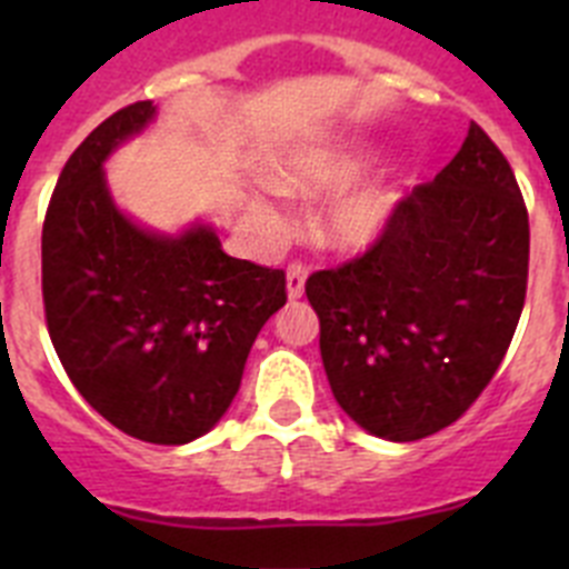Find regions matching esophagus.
<instances>
[{"label": "esophagus", "mask_w": 569, "mask_h": 569, "mask_svg": "<svg viewBox=\"0 0 569 569\" xmlns=\"http://www.w3.org/2000/svg\"><path fill=\"white\" fill-rule=\"evenodd\" d=\"M305 279H308V264H301V261H290L288 264V296L290 299H301V293H305Z\"/></svg>", "instance_id": "1"}]
</instances>
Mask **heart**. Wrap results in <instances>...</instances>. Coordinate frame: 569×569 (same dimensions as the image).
<instances>
[{"label": "heart", "instance_id": "1", "mask_svg": "<svg viewBox=\"0 0 569 569\" xmlns=\"http://www.w3.org/2000/svg\"><path fill=\"white\" fill-rule=\"evenodd\" d=\"M361 168H365V150L359 144L330 139V142L305 144V148L281 156L276 168L270 170V184L276 190H288V193H319V190L345 184ZM396 202H399V190L385 179L353 184V188L341 190L328 204L321 216V228L339 248H367L387 230L393 219ZM253 216L256 222L270 233L284 224V213L270 196L256 199Z\"/></svg>", "mask_w": 569, "mask_h": 569}]
</instances>
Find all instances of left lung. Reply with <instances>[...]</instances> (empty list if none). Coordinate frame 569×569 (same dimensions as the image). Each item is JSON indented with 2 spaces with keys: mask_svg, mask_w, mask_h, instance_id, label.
I'll return each mask as SVG.
<instances>
[{
  "mask_svg": "<svg viewBox=\"0 0 569 569\" xmlns=\"http://www.w3.org/2000/svg\"><path fill=\"white\" fill-rule=\"evenodd\" d=\"M530 219L510 162L470 122L385 233L305 284L336 401L367 433L416 441L467 413L519 328Z\"/></svg>",
  "mask_w": 569,
  "mask_h": 569,
  "instance_id": "1",
  "label": "left lung"
}]
</instances>
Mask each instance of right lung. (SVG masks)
I'll use <instances>...</instances> for the list:
<instances>
[{
  "label": "right lung",
  "mask_w": 569,
  "mask_h": 569,
  "mask_svg": "<svg viewBox=\"0 0 569 569\" xmlns=\"http://www.w3.org/2000/svg\"><path fill=\"white\" fill-rule=\"evenodd\" d=\"M153 119L133 102L64 162L42 224L44 321L64 373L99 416L150 445H188L222 419L284 270L233 259L210 228L179 239L110 202L102 162Z\"/></svg>",
  "instance_id": "right-lung-1"
}]
</instances>
